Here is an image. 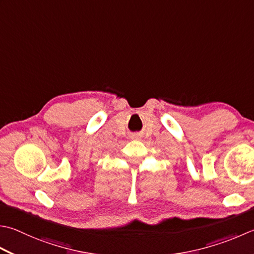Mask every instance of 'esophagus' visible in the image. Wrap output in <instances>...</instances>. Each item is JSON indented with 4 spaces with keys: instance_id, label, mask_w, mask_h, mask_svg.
<instances>
[{
    "instance_id": "34e87169",
    "label": "esophagus",
    "mask_w": 254,
    "mask_h": 254,
    "mask_svg": "<svg viewBox=\"0 0 254 254\" xmlns=\"http://www.w3.org/2000/svg\"><path fill=\"white\" fill-rule=\"evenodd\" d=\"M138 134H133V138H136Z\"/></svg>"
}]
</instances>
